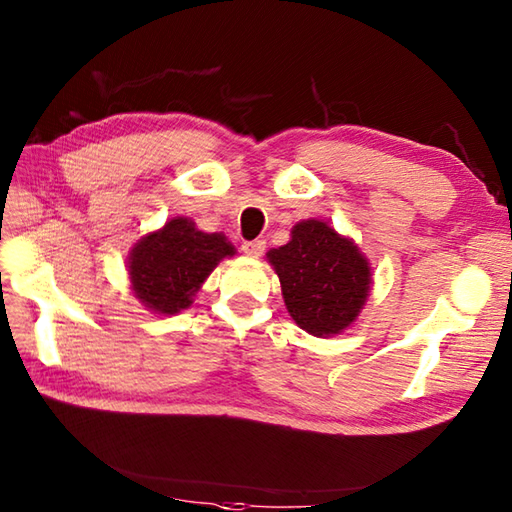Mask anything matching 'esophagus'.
<instances>
[{
	"mask_svg": "<svg viewBox=\"0 0 512 512\" xmlns=\"http://www.w3.org/2000/svg\"><path fill=\"white\" fill-rule=\"evenodd\" d=\"M242 250L248 257H262L264 250H266V242H264V239H253V242H244Z\"/></svg>",
	"mask_w": 512,
	"mask_h": 512,
	"instance_id": "34e87169",
	"label": "esophagus"
}]
</instances>
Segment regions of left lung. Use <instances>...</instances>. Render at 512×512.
Instances as JSON below:
<instances>
[{
  "instance_id": "obj_1",
  "label": "left lung",
  "mask_w": 512,
  "mask_h": 512,
  "mask_svg": "<svg viewBox=\"0 0 512 512\" xmlns=\"http://www.w3.org/2000/svg\"><path fill=\"white\" fill-rule=\"evenodd\" d=\"M279 277L286 310L301 330L330 339L358 319L372 286V264L352 237L310 217L290 231V242L266 253Z\"/></svg>"
}]
</instances>
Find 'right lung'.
<instances>
[{"mask_svg":"<svg viewBox=\"0 0 512 512\" xmlns=\"http://www.w3.org/2000/svg\"><path fill=\"white\" fill-rule=\"evenodd\" d=\"M235 253L224 233H204L191 217L176 215L129 250V284L149 312L173 317L191 308L206 277Z\"/></svg>","mask_w":512,"mask_h":512,"instance_id":"right-lung-1","label":"right lung"}]
</instances>
